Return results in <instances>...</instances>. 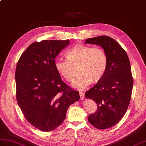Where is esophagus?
Wrapping results in <instances>:
<instances>
[{
	"instance_id": "esophagus-1",
	"label": "esophagus",
	"mask_w": 146,
	"mask_h": 146,
	"mask_svg": "<svg viewBox=\"0 0 146 146\" xmlns=\"http://www.w3.org/2000/svg\"><path fill=\"white\" fill-rule=\"evenodd\" d=\"M79 94H80V99L81 100H83L84 99V93L82 92V91H80Z\"/></svg>"
}]
</instances>
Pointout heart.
Here are the masks:
<instances>
[{
    "mask_svg": "<svg viewBox=\"0 0 146 146\" xmlns=\"http://www.w3.org/2000/svg\"><path fill=\"white\" fill-rule=\"evenodd\" d=\"M67 59L55 60V68L61 76L68 81L74 78V66L79 65L80 75L73 81L72 86L83 90L94 81H98L106 72L108 58L104 51L98 46L76 45L66 52Z\"/></svg>",
    "mask_w": 146,
    "mask_h": 146,
    "instance_id": "1",
    "label": "heart"
}]
</instances>
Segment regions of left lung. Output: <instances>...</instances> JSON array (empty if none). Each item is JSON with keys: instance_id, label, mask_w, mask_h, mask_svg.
I'll use <instances>...</instances> for the list:
<instances>
[{"instance_id": "1", "label": "left lung", "mask_w": 146, "mask_h": 146, "mask_svg": "<svg viewBox=\"0 0 146 146\" xmlns=\"http://www.w3.org/2000/svg\"><path fill=\"white\" fill-rule=\"evenodd\" d=\"M84 43L100 45L108 58L104 76L84 95L98 106L95 113L89 115V123L97 129H104L116 124L129 104L133 86L130 62L125 50L110 36L88 38Z\"/></svg>"}]
</instances>
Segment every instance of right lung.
<instances>
[{
    "instance_id": "add662e5",
    "label": "right lung",
    "mask_w": 146,
    "mask_h": 146,
    "mask_svg": "<svg viewBox=\"0 0 146 146\" xmlns=\"http://www.w3.org/2000/svg\"><path fill=\"white\" fill-rule=\"evenodd\" d=\"M69 43V40L33 43L16 66L18 104L27 121L42 131L58 127L68 108L80 99L78 91L63 82L55 66V58Z\"/></svg>"
}]
</instances>
